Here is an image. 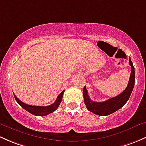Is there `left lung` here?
Returning <instances> with one entry per match:
<instances>
[{"label": "left lung", "instance_id": "left-lung-1", "mask_svg": "<svg viewBox=\"0 0 146 146\" xmlns=\"http://www.w3.org/2000/svg\"><path fill=\"white\" fill-rule=\"evenodd\" d=\"M129 65L131 67V72L130 78H129V83L126 89L117 97L110 98L104 102H93L90 100L88 96V91H87L85 86L83 88V98L84 102L86 105L87 109L91 112L99 116H107L121 108L123 105L129 100L131 96L133 87L135 84V70L133 67V63L129 57Z\"/></svg>", "mask_w": 146, "mask_h": 146}]
</instances>
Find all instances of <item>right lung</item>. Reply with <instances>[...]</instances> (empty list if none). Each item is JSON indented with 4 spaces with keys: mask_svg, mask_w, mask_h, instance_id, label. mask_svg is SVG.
Listing matches in <instances>:
<instances>
[{
    "mask_svg": "<svg viewBox=\"0 0 146 146\" xmlns=\"http://www.w3.org/2000/svg\"><path fill=\"white\" fill-rule=\"evenodd\" d=\"M64 90L62 91L61 93L58 95V96L57 97L56 100L54 102L53 104H50L48 106H46V107H40V106H32V105H29V104H25L24 102H21L15 95H14L15 99L17 101V102L23 107L24 110H25L26 111H29V113H31L32 114L35 116H39V117H42V116H46L48 115V114H51L53 111H54L55 110H57V108L59 106L60 103L61 102L63 98V95H64Z\"/></svg>",
    "mask_w": 146,
    "mask_h": 146,
    "instance_id": "add662e5",
    "label": "right lung"
}]
</instances>
